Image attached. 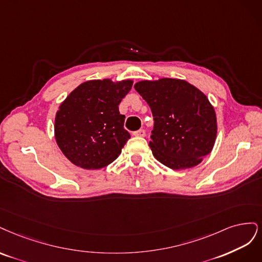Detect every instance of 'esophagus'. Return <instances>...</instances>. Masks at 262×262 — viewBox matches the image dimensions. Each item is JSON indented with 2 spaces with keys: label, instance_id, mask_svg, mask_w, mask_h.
<instances>
[{
  "label": "esophagus",
  "instance_id": "34e87169",
  "mask_svg": "<svg viewBox=\"0 0 262 262\" xmlns=\"http://www.w3.org/2000/svg\"><path fill=\"white\" fill-rule=\"evenodd\" d=\"M134 136H137V137H145L146 136V132H145V129H139V130H137V132H134Z\"/></svg>",
  "mask_w": 262,
  "mask_h": 262
}]
</instances>
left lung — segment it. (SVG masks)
Masks as SVG:
<instances>
[{"instance_id": "left-lung-1", "label": "left lung", "mask_w": 262, "mask_h": 262, "mask_svg": "<svg viewBox=\"0 0 262 262\" xmlns=\"http://www.w3.org/2000/svg\"><path fill=\"white\" fill-rule=\"evenodd\" d=\"M135 89L147 101L155 125L149 146L172 170L198 165L213 149L216 115L204 92L184 79L141 80Z\"/></svg>"}]
</instances>
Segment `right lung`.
Returning <instances> with one entry per match:
<instances>
[{"mask_svg": "<svg viewBox=\"0 0 262 262\" xmlns=\"http://www.w3.org/2000/svg\"><path fill=\"white\" fill-rule=\"evenodd\" d=\"M132 79L87 80L58 106L54 137L70 161L85 170L112 163L130 138L119 105L133 86Z\"/></svg>", "mask_w": 262, "mask_h": 262, "instance_id": "1", "label": "right lung"}]
</instances>
